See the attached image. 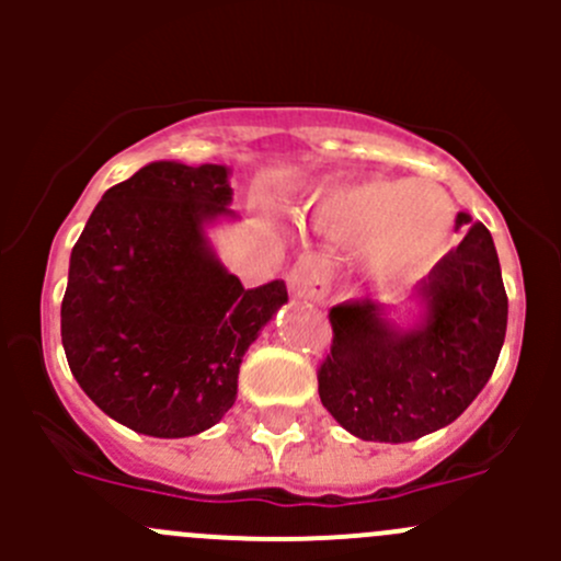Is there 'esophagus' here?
I'll use <instances>...</instances> for the list:
<instances>
[{
    "label": "esophagus",
    "mask_w": 561,
    "mask_h": 561,
    "mask_svg": "<svg viewBox=\"0 0 561 561\" xmlns=\"http://www.w3.org/2000/svg\"><path fill=\"white\" fill-rule=\"evenodd\" d=\"M290 287L301 298H312V301L325 298L328 287H331V265H328V260L317 252L301 254L290 271Z\"/></svg>",
    "instance_id": "34e87169"
}]
</instances>
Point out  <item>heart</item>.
I'll return each mask as SVG.
<instances>
[{"instance_id": "heart-1", "label": "heart", "mask_w": 561, "mask_h": 561, "mask_svg": "<svg viewBox=\"0 0 561 561\" xmlns=\"http://www.w3.org/2000/svg\"><path fill=\"white\" fill-rule=\"evenodd\" d=\"M456 208L448 192L426 181H366L331 192L320 203L317 228L350 247H364L377 274L417 271L454 233Z\"/></svg>"}]
</instances>
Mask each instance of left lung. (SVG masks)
Segmentation results:
<instances>
[{
	"label": "left lung",
	"mask_w": 561,
	"mask_h": 561,
	"mask_svg": "<svg viewBox=\"0 0 561 561\" xmlns=\"http://www.w3.org/2000/svg\"><path fill=\"white\" fill-rule=\"evenodd\" d=\"M467 228L417 296L423 322L399 331L382 307L355 298L331 309V353L317 366L320 401L350 434L369 443H410L454 423L483 390L507 331V293L494 239L483 222Z\"/></svg>",
	"instance_id": "left-lung-1"
}]
</instances>
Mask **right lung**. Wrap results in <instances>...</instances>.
Here are the masks:
<instances>
[{
    "mask_svg": "<svg viewBox=\"0 0 561 561\" xmlns=\"http://www.w3.org/2000/svg\"><path fill=\"white\" fill-rule=\"evenodd\" d=\"M225 165L151 162L111 186L70 254L61 344L83 393L149 437H192L233 407L239 366L287 301L247 287L206 244L230 214Z\"/></svg>",
    "mask_w": 561,
    "mask_h": 561,
    "instance_id": "obj_1",
    "label": "right lung"
}]
</instances>
